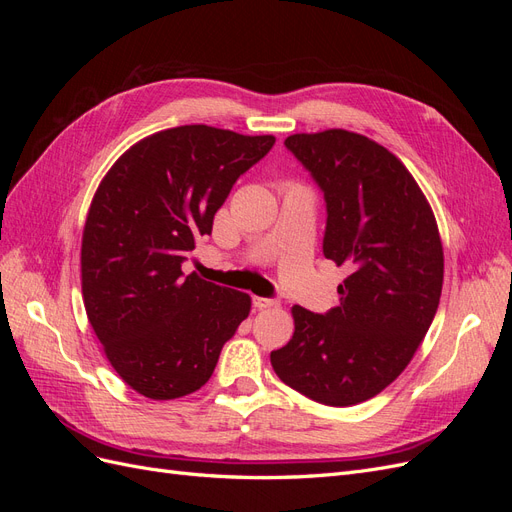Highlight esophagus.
Wrapping results in <instances>:
<instances>
[{"mask_svg":"<svg viewBox=\"0 0 512 512\" xmlns=\"http://www.w3.org/2000/svg\"><path fill=\"white\" fill-rule=\"evenodd\" d=\"M254 305H256L258 309H265V307L280 305V301H277V299H269V297H254Z\"/></svg>","mask_w":512,"mask_h":512,"instance_id":"obj_1","label":"esophagus"}]
</instances>
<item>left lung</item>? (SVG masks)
Listing matches in <instances>:
<instances>
[{
  "instance_id": "1",
  "label": "left lung",
  "mask_w": 512,
  "mask_h": 512,
  "mask_svg": "<svg viewBox=\"0 0 512 512\" xmlns=\"http://www.w3.org/2000/svg\"><path fill=\"white\" fill-rule=\"evenodd\" d=\"M284 145L324 196V258L352 273L329 312L292 307L294 335L271 352V365L318 404L354 406L406 369L438 312L436 218L408 168L367 136L327 130L292 134Z\"/></svg>"
}]
</instances>
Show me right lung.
<instances>
[{
    "instance_id": "obj_1",
    "label": "right lung",
    "mask_w": 512,
    "mask_h": 512,
    "mask_svg": "<svg viewBox=\"0 0 512 512\" xmlns=\"http://www.w3.org/2000/svg\"><path fill=\"white\" fill-rule=\"evenodd\" d=\"M273 145V136L170 128L130 147L102 179L83 232V299L108 361L136 393L198 391L250 314L245 292L181 265Z\"/></svg>"
}]
</instances>
